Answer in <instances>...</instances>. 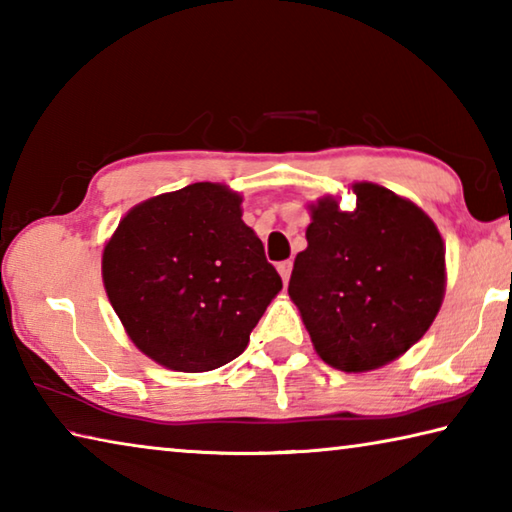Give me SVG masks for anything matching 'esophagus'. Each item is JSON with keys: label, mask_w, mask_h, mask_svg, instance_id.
<instances>
[{"label": "esophagus", "mask_w": 512, "mask_h": 512, "mask_svg": "<svg viewBox=\"0 0 512 512\" xmlns=\"http://www.w3.org/2000/svg\"><path fill=\"white\" fill-rule=\"evenodd\" d=\"M291 268H293V264H291V262H280V264H277V273H280V277L284 280V284L289 282V277H291Z\"/></svg>", "instance_id": "34e87169"}]
</instances>
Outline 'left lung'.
I'll list each match as a JSON object with an SVG mask.
<instances>
[{"mask_svg": "<svg viewBox=\"0 0 512 512\" xmlns=\"http://www.w3.org/2000/svg\"><path fill=\"white\" fill-rule=\"evenodd\" d=\"M357 207H311L307 248L289 280L320 359L366 372L418 343L445 296V244L420 207L391 189L357 183Z\"/></svg>", "mask_w": 512, "mask_h": 512, "instance_id": "obj_1", "label": "left lung"}]
</instances>
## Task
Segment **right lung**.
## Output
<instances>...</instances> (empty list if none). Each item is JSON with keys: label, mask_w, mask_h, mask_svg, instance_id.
<instances>
[{"label": "right lung", "mask_w": 512, "mask_h": 512, "mask_svg": "<svg viewBox=\"0 0 512 512\" xmlns=\"http://www.w3.org/2000/svg\"><path fill=\"white\" fill-rule=\"evenodd\" d=\"M112 309L146 357L178 372L237 359L282 277L241 221V196L194 183L133 207L103 250Z\"/></svg>", "instance_id": "1"}]
</instances>
